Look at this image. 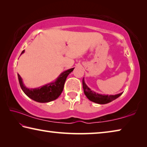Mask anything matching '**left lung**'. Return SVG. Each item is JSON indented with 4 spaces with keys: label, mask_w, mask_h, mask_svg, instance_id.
Wrapping results in <instances>:
<instances>
[{
    "label": "left lung",
    "mask_w": 147,
    "mask_h": 147,
    "mask_svg": "<svg viewBox=\"0 0 147 147\" xmlns=\"http://www.w3.org/2000/svg\"><path fill=\"white\" fill-rule=\"evenodd\" d=\"M82 84H83V89L84 93L86 96L88 97L89 100L93 102L100 104H104L110 102L115 100L119 96H120L122 93H119L115 95H104V94H100L96 93L95 92L91 91L85 84V82L82 80Z\"/></svg>",
    "instance_id": "left-lung-1"
}]
</instances>
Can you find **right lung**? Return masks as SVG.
<instances>
[{
  "label": "right lung",
  "mask_w": 147,
  "mask_h": 147,
  "mask_svg": "<svg viewBox=\"0 0 147 147\" xmlns=\"http://www.w3.org/2000/svg\"><path fill=\"white\" fill-rule=\"evenodd\" d=\"M24 50L23 51L21 54L24 53ZM73 69L74 68H72L62 73L54 82L47 84L41 88L31 89L26 88L24 86L21 76L19 74L17 75H18L19 84L22 90L28 97L38 102H49L55 100L60 95L61 92L63 91L64 84L67 77L73 71Z\"/></svg>",
  "instance_id": "right-lung-1"
}]
</instances>
